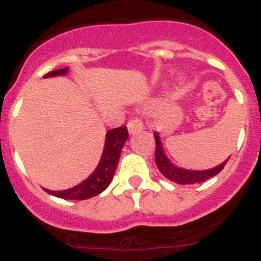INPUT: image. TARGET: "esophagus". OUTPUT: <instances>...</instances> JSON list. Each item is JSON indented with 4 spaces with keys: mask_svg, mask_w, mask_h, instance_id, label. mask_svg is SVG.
Instances as JSON below:
<instances>
[{
    "mask_svg": "<svg viewBox=\"0 0 261 261\" xmlns=\"http://www.w3.org/2000/svg\"><path fill=\"white\" fill-rule=\"evenodd\" d=\"M143 122H142V119H139V118H133V119H130V121L127 122V128L130 134L139 133V131L143 130Z\"/></svg>",
    "mask_w": 261,
    "mask_h": 261,
    "instance_id": "1",
    "label": "esophagus"
}]
</instances>
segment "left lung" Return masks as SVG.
I'll return each instance as SVG.
<instances>
[{
	"label": "left lung",
	"mask_w": 261,
	"mask_h": 261,
	"mask_svg": "<svg viewBox=\"0 0 261 261\" xmlns=\"http://www.w3.org/2000/svg\"><path fill=\"white\" fill-rule=\"evenodd\" d=\"M155 163L158 165L159 171L162 172L163 176H165L168 180L177 182V184H197V182H202V181L213 177L215 174H218L226 164V162L222 163L218 167H215L213 169H207V171H188V169L178 168V167H174L167 159L164 151H163L162 143H160L158 134H155Z\"/></svg>",
	"instance_id": "8db88e82"
}]
</instances>
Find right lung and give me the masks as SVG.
Here are the masks:
<instances>
[{"label":"right lung","mask_w":261,"mask_h":261,"mask_svg":"<svg viewBox=\"0 0 261 261\" xmlns=\"http://www.w3.org/2000/svg\"><path fill=\"white\" fill-rule=\"evenodd\" d=\"M67 72L68 68H63V69H58V71L48 72L47 74H44V77L62 76V74H65ZM128 131L126 126L108 131L105 140V148H103L101 162L97 165L96 171L93 172L87 180L83 181L81 184L76 185L72 189L59 190V192L47 189L44 190H46L47 193L52 194V196L64 199H88L90 197L102 193L103 190L109 187V184L112 182L114 172L117 169L118 162H119L122 147L126 143Z\"/></svg>","instance_id":"1"}]
</instances>
